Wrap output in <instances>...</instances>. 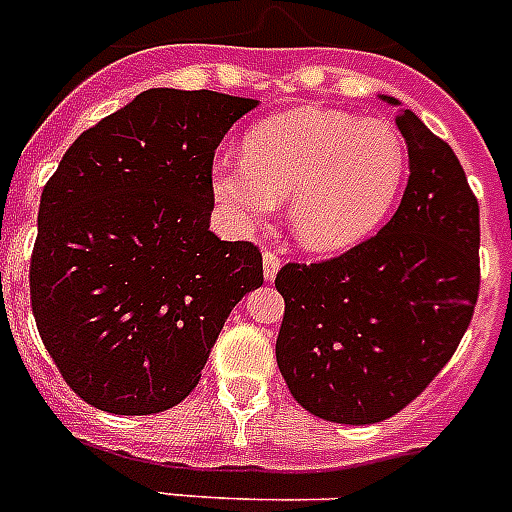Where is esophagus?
<instances>
[{"label":"esophagus","instance_id":"34e87169","mask_svg":"<svg viewBox=\"0 0 512 512\" xmlns=\"http://www.w3.org/2000/svg\"><path fill=\"white\" fill-rule=\"evenodd\" d=\"M281 270V257L276 252H263V276L265 281H276V273Z\"/></svg>","mask_w":512,"mask_h":512}]
</instances>
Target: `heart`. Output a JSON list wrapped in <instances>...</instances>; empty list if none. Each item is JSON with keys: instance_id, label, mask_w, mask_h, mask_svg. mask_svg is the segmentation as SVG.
Masks as SVG:
<instances>
[{"instance_id": "b5f03b06", "label": "heart", "mask_w": 512, "mask_h": 512, "mask_svg": "<svg viewBox=\"0 0 512 512\" xmlns=\"http://www.w3.org/2000/svg\"><path fill=\"white\" fill-rule=\"evenodd\" d=\"M409 150L380 119L294 109L265 119L244 156L218 153L210 192L236 231H255L289 197V229L317 255H338L380 229L401 195Z\"/></svg>"}]
</instances>
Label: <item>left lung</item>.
<instances>
[{
  "instance_id": "left-lung-1",
  "label": "left lung",
  "mask_w": 512,
  "mask_h": 512,
  "mask_svg": "<svg viewBox=\"0 0 512 512\" xmlns=\"http://www.w3.org/2000/svg\"><path fill=\"white\" fill-rule=\"evenodd\" d=\"M395 124L411 174L393 218L333 260L276 276L278 369L325 422L375 424L406 409L455 354L479 296V203L463 166L414 111Z\"/></svg>"
}]
</instances>
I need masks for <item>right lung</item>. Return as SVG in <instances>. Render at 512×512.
Instances as JSON below:
<instances>
[{"label": "right lung", "instance_id": "right-lung-1", "mask_svg": "<svg viewBox=\"0 0 512 512\" xmlns=\"http://www.w3.org/2000/svg\"><path fill=\"white\" fill-rule=\"evenodd\" d=\"M255 106L216 90H143L77 137L46 182L30 304L90 406L145 416L182 403L231 309L263 286L260 249L210 231V163Z\"/></svg>", "mask_w": 512, "mask_h": 512}]
</instances>
